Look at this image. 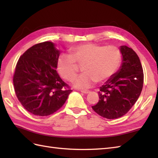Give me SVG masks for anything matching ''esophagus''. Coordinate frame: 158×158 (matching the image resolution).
<instances>
[{
	"mask_svg": "<svg viewBox=\"0 0 158 158\" xmlns=\"http://www.w3.org/2000/svg\"><path fill=\"white\" fill-rule=\"evenodd\" d=\"M81 92L83 94H89L90 92V91H87V90H81Z\"/></svg>",
	"mask_w": 158,
	"mask_h": 158,
	"instance_id": "34e87169",
	"label": "esophagus"
}]
</instances>
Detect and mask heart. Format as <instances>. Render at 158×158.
I'll list each match as a JSON object with an SVG mask.
<instances>
[{"label":"heart","instance_id":"obj_1","mask_svg":"<svg viewBox=\"0 0 158 158\" xmlns=\"http://www.w3.org/2000/svg\"><path fill=\"white\" fill-rule=\"evenodd\" d=\"M70 55L62 54L57 63L58 70L64 79L72 81L77 73V65L82 66V75L74 80L76 88L87 89L94 83L110 78L119 69L122 60L120 50L115 46H104L88 43L70 49Z\"/></svg>","mask_w":158,"mask_h":158}]
</instances>
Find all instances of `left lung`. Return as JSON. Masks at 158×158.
<instances>
[{
  "mask_svg": "<svg viewBox=\"0 0 158 158\" xmlns=\"http://www.w3.org/2000/svg\"><path fill=\"white\" fill-rule=\"evenodd\" d=\"M122 61L119 70L100 87L99 101L92 108L106 119H117L129 111L138 100L143 85V70L132 48L120 46Z\"/></svg>",
  "mask_w": 158,
  "mask_h": 158,
  "instance_id": "8db88e82",
  "label": "left lung"
}]
</instances>
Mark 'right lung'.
<instances>
[{
  "instance_id": "add662e5",
  "label": "right lung",
  "mask_w": 158,
  "mask_h": 158,
  "mask_svg": "<svg viewBox=\"0 0 158 158\" xmlns=\"http://www.w3.org/2000/svg\"><path fill=\"white\" fill-rule=\"evenodd\" d=\"M60 53L54 43L45 41L26 50L17 63L13 75L15 94L35 115L57 111L72 92L56 71Z\"/></svg>"
}]
</instances>
